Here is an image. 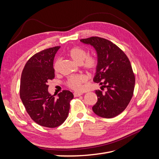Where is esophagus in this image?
Segmentation results:
<instances>
[{
	"mask_svg": "<svg viewBox=\"0 0 159 159\" xmlns=\"http://www.w3.org/2000/svg\"><path fill=\"white\" fill-rule=\"evenodd\" d=\"M82 95V93H80V92H74V97H79V96Z\"/></svg>",
	"mask_w": 159,
	"mask_h": 159,
	"instance_id": "1",
	"label": "esophagus"
}]
</instances>
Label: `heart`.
Here are the masks:
<instances>
[{"mask_svg":"<svg viewBox=\"0 0 159 159\" xmlns=\"http://www.w3.org/2000/svg\"><path fill=\"white\" fill-rule=\"evenodd\" d=\"M68 55L71 58L78 64H81L85 69L88 71H93L98 68V59L93 55H88L85 49L79 46L71 48L68 51ZM60 60H57L54 64V69L57 71L59 68ZM88 81V77L84 74L71 75L67 80L66 84L68 87L74 90H80L82 84Z\"/></svg>","mask_w":159,"mask_h":159,"instance_id":"obj_1","label":"heart"}]
</instances>
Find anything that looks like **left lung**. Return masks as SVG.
Instances as JSON below:
<instances>
[{
  "instance_id": "8db88e82",
  "label": "left lung",
  "mask_w": 159,
  "mask_h": 159,
  "mask_svg": "<svg viewBox=\"0 0 159 159\" xmlns=\"http://www.w3.org/2000/svg\"><path fill=\"white\" fill-rule=\"evenodd\" d=\"M94 47L98 54V66L93 81L103 85V93L95 90L98 102L92 107L93 112L103 118H113L122 113L131 101L135 78L128 57L111 41L93 36L80 40Z\"/></svg>"
}]
</instances>
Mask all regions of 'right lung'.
I'll return each mask as SVG.
<instances>
[{"instance_id":"right-lung-1","label":"right lung","mask_w":159,"mask_h":159,"mask_svg":"<svg viewBox=\"0 0 159 159\" xmlns=\"http://www.w3.org/2000/svg\"><path fill=\"white\" fill-rule=\"evenodd\" d=\"M60 48H50L32 56L21 75L20 96L27 113L34 121L48 128L57 127L65 121L74 98L71 91L64 90L56 99L48 89V81L55 77L53 64Z\"/></svg>"}]
</instances>
